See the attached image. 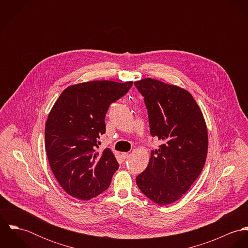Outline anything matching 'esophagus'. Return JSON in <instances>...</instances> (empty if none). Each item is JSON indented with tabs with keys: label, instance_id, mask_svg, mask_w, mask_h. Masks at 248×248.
<instances>
[{
	"label": "esophagus",
	"instance_id": "34e87169",
	"mask_svg": "<svg viewBox=\"0 0 248 248\" xmlns=\"http://www.w3.org/2000/svg\"><path fill=\"white\" fill-rule=\"evenodd\" d=\"M128 156H129V154H128V153H122V154H121V157H122L124 160H125Z\"/></svg>",
	"mask_w": 248,
	"mask_h": 248
}]
</instances>
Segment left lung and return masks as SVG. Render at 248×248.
<instances>
[{
  "instance_id": "obj_1",
  "label": "left lung",
  "mask_w": 248,
  "mask_h": 248,
  "mask_svg": "<svg viewBox=\"0 0 248 248\" xmlns=\"http://www.w3.org/2000/svg\"><path fill=\"white\" fill-rule=\"evenodd\" d=\"M148 109L150 133L161 141L137 177L142 193L166 205L179 200L202 173L208 135L202 112L186 90L145 78L135 82Z\"/></svg>"
}]
</instances>
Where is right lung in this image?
<instances>
[{
  "label": "right lung",
  "mask_w": 248,
  "mask_h": 248,
  "mask_svg": "<svg viewBox=\"0 0 248 248\" xmlns=\"http://www.w3.org/2000/svg\"><path fill=\"white\" fill-rule=\"evenodd\" d=\"M133 82L91 81L68 87L52 107L45 128L46 151L54 177L71 197L91 200L107 190L118 169L110 149L97 152L109 105Z\"/></svg>",
  "instance_id": "right-lung-1"
}]
</instances>
